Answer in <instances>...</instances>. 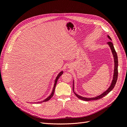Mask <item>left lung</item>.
Wrapping results in <instances>:
<instances>
[{"label":"left lung","mask_w":127,"mask_h":127,"mask_svg":"<svg viewBox=\"0 0 127 127\" xmlns=\"http://www.w3.org/2000/svg\"><path fill=\"white\" fill-rule=\"evenodd\" d=\"M107 37L109 38L110 41H112V39H111V37L107 35ZM107 44L109 46L110 48L111 49V52H112V55L113 57V59H114V71H113V79L112 80V82H111L110 86L109 87V88L107 89L104 92H103L102 93H101L100 95H97L96 96L93 97H83L82 96L79 95L77 94H76L75 91H74V80H73V91L74 92V94L78 98L82 99V100L83 101H92V100H96V99H98L102 98L104 96H105V95H106L107 94H109L110 92L113 90V88L114 87L115 85H116L117 78H118V56L117 52L115 50V49L114 48L113 44L112 43V42L111 41H110L109 42H107Z\"/></svg>","instance_id":"1"}]
</instances>
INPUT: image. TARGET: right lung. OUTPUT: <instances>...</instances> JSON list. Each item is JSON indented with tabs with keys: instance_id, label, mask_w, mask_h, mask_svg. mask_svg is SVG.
<instances>
[{
	"instance_id": "obj_1",
	"label": "right lung",
	"mask_w": 127,
	"mask_h": 127,
	"mask_svg": "<svg viewBox=\"0 0 127 127\" xmlns=\"http://www.w3.org/2000/svg\"><path fill=\"white\" fill-rule=\"evenodd\" d=\"M63 71L62 70V71H61L59 73L58 75H57V76L56 77V79H55V83H54V85H53V90H52V92H51V94L47 98H45V99H44L43 101H41V102H36V103H42V102H47V101H49V100H50V98L53 96V94H54V92H55V88H56V84H57V81H58V79H59V78L60 77L61 75H63Z\"/></svg>"
}]
</instances>
